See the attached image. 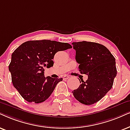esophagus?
Listing matches in <instances>:
<instances>
[{
    "instance_id": "esophagus-1",
    "label": "esophagus",
    "mask_w": 130,
    "mask_h": 130,
    "mask_svg": "<svg viewBox=\"0 0 130 130\" xmlns=\"http://www.w3.org/2000/svg\"><path fill=\"white\" fill-rule=\"evenodd\" d=\"M70 78V76H68V75H65L63 77V78L64 80H67V79H68V78Z\"/></svg>"
}]
</instances>
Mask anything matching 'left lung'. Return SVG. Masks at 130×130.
<instances>
[{
    "mask_svg": "<svg viewBox=\"0 0 130 130\" xmlns=\"http://www.w3.org/2000/svg\"><path fill=\"white\" fill-rule=\"evenodd\" d=\"M80 72L87 74L86 82L73 91L75 99L85 105L97 103L112 88L117 74L115 58L102 44L93 42H73Z\"/></svg>",
    "mask_w": 130,
    "mask_h": 130,
    "instance_id": "left-lung-1",
    "label": "left lung"
}]
</instances>
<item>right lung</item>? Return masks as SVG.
<instances>
[{
	"label": "right lung",
	"mask_w": 130,
	"mask_h": 130,
	"mask_svg": "<svg viewBox=\"0 0 130 130\" xmlns=\"http://www.w3.org/2000/svg\"><path fill=\"white\" fill-rule=\"evenodd\" d=\"M72 48L70 44L55 41H29L13 52L9 71L15 88L29 103H40L48 98L62 78L45 77L44 69L53 66L57 52Z\"/></svg>",
	"instance_id": "1"
}]
</instances>
